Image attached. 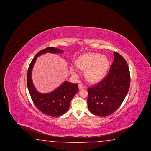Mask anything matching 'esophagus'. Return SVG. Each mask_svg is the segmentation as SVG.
<instances>
[{"label":"esophagus","mask_w":151,"mask_h":151,"mask_svg":"<svg viewBox=\"0 0 151 151\" xmlns=\"http://www.w3.org/2000/svg\"><path fill=\"white\" fill-rule=\"evenodd\" d=\"M86 87L84 86L83 84H79V89L80 90V89H84V88H85Z\"/></svg>","instance_id":"esophagus-1"}]
</instances>
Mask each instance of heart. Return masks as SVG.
<instances>
[{"label":"heart","mask_w":151,"mask_h":151,"mask_svg":"<svg viewBox=\"0 0 151 151\" xmlns=\"http://www.w3.org/2000/svg\"><path fill=\"white\" fill-rule=\"evenodd\" d=\"M76 65L80 69L86 70L85 77L88 81L97 83L106 75L109 66V60L106 56L89 52L78 59ZM70 71L73 75H77L78 73L77 69L74 67H71Z\"/></svg>","instance_id":"heart-1"}]
</instances>
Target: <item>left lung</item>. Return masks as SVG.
<instances>
[{"label": "left lung", "instance_id": "obj_1", "mask_svg": "<svg viewBox=\"0 0 151 151\" xmlns=\"http://www.w3.org/2000/svg\"><path fill=\"white\" fill-rule=\"evenodd\" d=\"M128 65L119 54L114 52V61L108 75L100 83L88 89V106L93 114L100 116L115 111L125 99L130 86Z\"/></svg>", "mask_w": 151, "mask_h": 151}]
</instances>
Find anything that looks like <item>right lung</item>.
<instances>
[{
  "label": "right lung",
  "instance_id": "add662e5",
  "mask_svg": "<svg viewBox=\"0 0 151 151\" xmlns=\"http://www.w3.org/2000/svg\"><path fill=\"white\" fill-rule=\"evenodd\" d=\"M63 52V50L52 47L39 51L32 59L27 73V86L34 104L42 113L52 117L63 115L68 110L71 101L79 91L78 84L65 81L54 91L47 93H41L37 91L33 84L32 71L38 56L46 52L57 54Z\"/></svg>",
  "mask_w": 151,
  "mask_h": 151
}]
</instances>
